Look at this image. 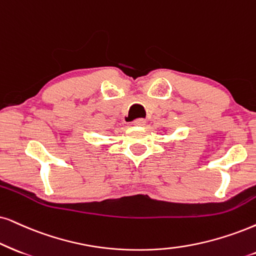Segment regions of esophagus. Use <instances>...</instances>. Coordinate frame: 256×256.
Instances as JSON below:
<instances>
[{"mask_svg": "<svg viewBox=\"0 0 256 256\" xmlns=\"http://www.w3.org/2000/svg\"><path fill=\"white\" fill-rule=\"evenodd\" d=\"M132 124L136 126H144L145 124H146V120H145V119H137V120H134Z\"/></svg>", "mask_w": 256, "mask_h": 256, "instance_id": "obj_1", "label": "esophagus"}]
</instances>
